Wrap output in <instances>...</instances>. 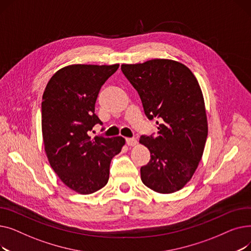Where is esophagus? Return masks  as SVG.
Instances as JSON below:
<instances>
[{"instance_id": "1", "label": "esophagus", "mask_w": 251, "mask_h": 251, "mask_svg": "<svg viewBox=\"0 0 251 251\" xmlns=\"http://www.w3.org/2000/svg\"><path fill=\"white\" fill-rule=\"evenodd\" d=\"M126 143L128 147H134L136 146L137 140L135 138H126Z\"/></svg>"}]
</instances>
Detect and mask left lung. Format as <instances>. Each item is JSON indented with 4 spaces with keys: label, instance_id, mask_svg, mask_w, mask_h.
Segmentation results:
<instances>
[{
    "label": "left lung",
    "instance_id": "left-lung-1",
    "mask_svg": "<svg viewBox=\"0 0 251 251\" xmlns=\"http://www.w3.org/2000/svg\"><path fill=\"white\" fill-rule=\"evenodd\" d=\"M121 70L137 90L144 113L156 118V136H141L151 152L141 167V181L159 193L182 189L203 153L207 119L199 81L185 65L168 59L123 64Z\"/></svg>",
    "mask_w": 251,
    "mask_h": 251
}]
</instances>
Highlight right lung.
Returning <instances> with one entry per match:
<instances>
[{"label": "right lung", "mask_w": 251, "mask_h": 251, "mask_svg": "<svg viewBox=\"0 0 251 251\" xmlns=\"http://www.w3.org/2000/svg\"><path fill=\"white\" fill-rule=\"evenodd\" d=\"M114 65H69L51 76L43 95L42 131L49 163L70 189L90 194L108 183L110 164L121 151V136L91 138L101 121L95 105L101 85L117 69Z\"/></svg>", "instance_id": "1"}]
</instances>
